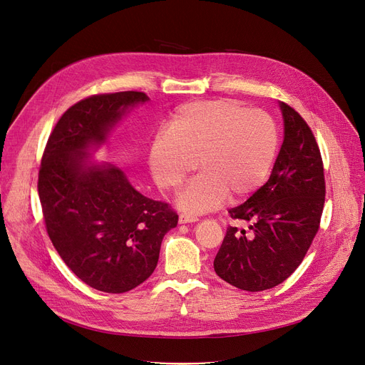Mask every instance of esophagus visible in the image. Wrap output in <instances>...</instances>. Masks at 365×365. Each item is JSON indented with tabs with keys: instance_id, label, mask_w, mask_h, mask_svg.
<instances>
[{
	"instance_id": "esophagus-1",
	"label": "esophagus",
	"mask_w": 365,
	"mask_h": 365,
	"mask_svg": "<svg viewBox=\"0 0 365 365\" xmlns=\"http://www.w3.org/2000/svg\"><path fill=\"white\" fill-rule=\"evenodd\" d=\"M178 220H180V223H191V222H197L199 217L195 215H191V213H181Z\"/></svg>"
}]
</instances>
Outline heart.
<instances>
[{
  "instance_id": "heart-1",
  "label": "heart",
  "mask_w": 365,
  "mask_h": 365,
  "mask_svg": "<svg viewBox=\"0 0 365 365\" xmlns=\"http://www.w3.org/2000/svg\"><path fill=\"white\" fill-rule=\"evenodd\" d=\"M279 148L274 120L262 109H247L234 99L187 103L173 115L165 135L150 149L155 181L177 190L199 168L203 171L180 194L178 205L191 213L210 212L255 192L269 177Z\"/></svg>"
}]
</instances>
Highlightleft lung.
Instances as JSON below:
<instances>
[{
  "label": "left lung",
  "instance_id": "1",
  "mask_svg": "<svg viewBox=\"0 0 365 365\" xmlns=\"http://www.w3.org/2000/svg\"><path fill=\"white\" fill-rule=\"evenodd\" d=\"M285 137L269 181L232 219L250 222V234L228 227L215 272L235 288L259 292L288 279L304 260L319 228L326 182L316 137L298 112L280 102Z\"/></svg>",
  "mask_w": 365,
  "mask_h": 365
}]
</instances>
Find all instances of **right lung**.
Masks as SVG:
<instances>
[{
  "instance_id": "1",
  "label": "right lung",
  "mask_w": 365,
  "mask_h": 365,
  "mask_svg": "<svg viewBox=\"0 0 365 365\" xmlns=\"http://www.w3.org/2000/svg\"><path fill=\"white\" fill-rule=\"evenodd\" d=\"M143 92L101 93L70 106L55 124L39 168L38 192L46 232L70 270L108 294L127 292L153 273L165 234L178 223L165 202L140 194L110 163L89 165L101 145Z\"/></svg>"
}]
</instances>
